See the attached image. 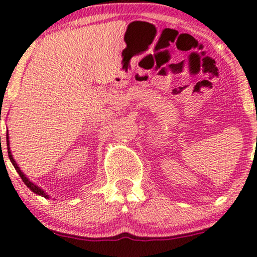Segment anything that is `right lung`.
Wrapping results in <instances>:
<instances>
[{"instance_id":"1","label":"right lung","mask_w":257,"mask_h":257,"mask_svg":"<svg viewBox=\"0 0 257 257\" xmlns=\"http://www.w3.org/2000/svg\"><path fill=\"white\" fill-rule=\"evenodd\" d=\"M7 146H8V155H9V159H10V161H11V163H13V166L15 167V169L17 170V173H18V175H20L21 176V178H22V181L24 182L25 183V185H27V187L30 189V190L31 191H33L35 193H37V195H40V196H43V197H45V198H48V196L46 195L45 193V191H43V189H40V188H38L37 187L36 184H33L32 182H30L29 180H28V177L25 176V175L21 172V169H20V167L17 166V163H16V161H15L14 160V158H13V155H11V152H10V147H9V137H8V132H7Z\"/></svg>"}]
</instances>
